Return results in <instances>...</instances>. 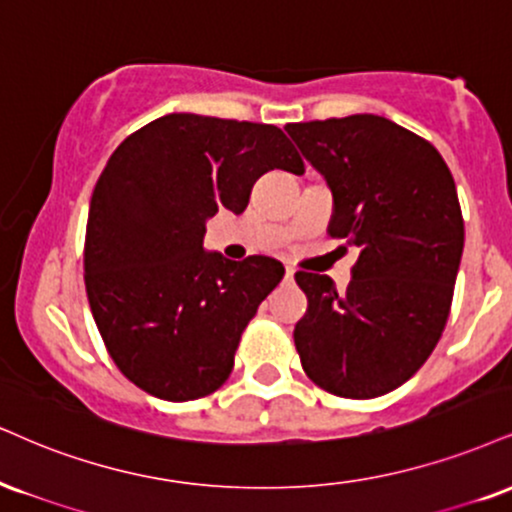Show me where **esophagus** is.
Listing matches in <instances>:
<instances>
[{
  "mask_svg": "<svg viewBox=\"0 0 512 512\" xmlns=\"http://www.w3.org/2000/svg\"><path fill=\"white\" fill-rule=\"evenodd\" d=\"M293 269L291 267H286V276H283V279H286V281H293Z\"/></svg>",
  "mask_w": 512,
  "mask_h": 512,
  "instance_id": "esophagus-1",
  "label": "esophagus"
}]
</instances>
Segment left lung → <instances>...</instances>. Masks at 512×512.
I'll return each instance as SVG.
<instances>
[{"instance_id":"left-lung-1","label":"left lung","mask_w":512,"mask_h":512,"mask_svg":"<svg viewBox=\"0 0 512 512\" xmlns=\"http://www.w3.org/2000/svg\"><path fill=\"white\" fill-rule=\"evenodd\" d=\"M286 131L334 195L329 236L360 252L341 295L329 276L295 274L307 295L300 362L334 396H384L427 362L451 315L465 245L455 181L429 140L384 116Z\"/></svg>"}]
</instances>
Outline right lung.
<instances>
[{"mask_svg": "<svg viewBox=\"0 0 512 512\" xmlns=\"http://www.w3.org/2000/svg\"><path fill=\"white\" fill-rule=\"evenodd\" d=\"M272 169L303 174L281 128L166 114L128 135L92 190L85 291L114 365L150 396L186 403L229 379L240 336L283 279L264 255L205 252V224L240 214Z\"/></svg>", "mask_w": 512, "mask_h": 512, "instance_id": "obj_1", "label": "right lung"}]
</instances>
